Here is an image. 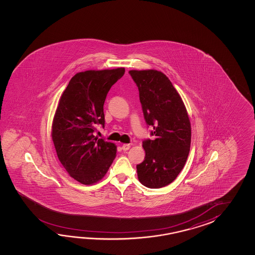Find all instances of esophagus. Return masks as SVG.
<instances>
[{
  "instance_id": "34e87169",
  "label": "esophagus",
  "mask_w": 255,
  "mask_h": 255,
  "mask_svg": "<svg viewBox=\"0 0 255 255\" xmlns=\"http://www.w3.org/2000/svg\"><path fill=\"white\" fill-rule=\"evenodd\" d=\"M130 148L129 144H124L123 146H122V149L124 150V151H127V150H128Z\"/></svg>"
}]
</instances>
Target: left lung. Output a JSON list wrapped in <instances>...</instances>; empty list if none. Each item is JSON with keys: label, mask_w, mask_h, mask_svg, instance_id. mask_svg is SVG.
<instances>
[{"label": "left lung", "mask_w": 255, "mask_h": 255, "mask_svg": "<svg viewBox=\"0 0 255 255\" xmlns=\"http://www.w3.org/2000/svg\"><path fill=\"white\" fill-rule=\"evenodd\" d=\"M129 74L138 88L144 118L154 136L143 141L146 156L136 165L137 178L146 188H162L178 177L187 161L190 119L179 93L162 72L130 70Z\"/></svg>", "instance_id": "obj_1"}]
</instances>
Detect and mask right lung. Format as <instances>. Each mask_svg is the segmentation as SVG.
<instances>
[{"mask_svg": "<svg viewBox=\"0 0 255 255\" xmlns=\"http://www.w3.org/2000/svg\"><path fill=\"white\" fill-rule=\"evenodd\" d=\"M124 74V67L77 73L60 98L52 139L60 162L82 184L103 179L116 157V145L98 139L94 132L97 125L104 128L107 95Z\"/></svg>", "mask_w": 255, "mask_h": 255, "instance_id": "right-lung-1", "label": "right lung"}]
</instances>
